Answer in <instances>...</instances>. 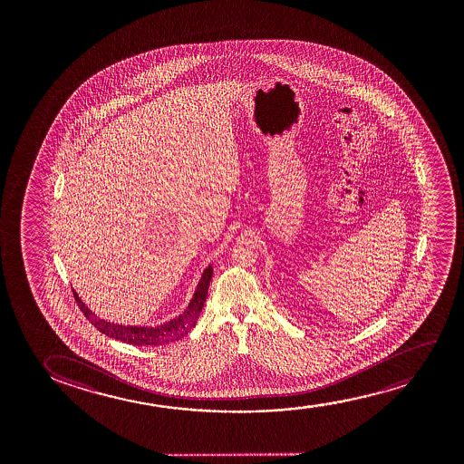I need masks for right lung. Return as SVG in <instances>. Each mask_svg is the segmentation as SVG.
Segmentation results:
<instances>
[{"mask_svg":"<svg viewBox=\"0 0 464 464\" xmlns=\"http://www.w3.org/2000/svg\"><path fill=\"white\" fill-rule=\"evenodd\" d=\"M212 273H214V269H212V265H209L204 269L203 276L198 282L197 290L193 293L187 309L179 317L172 318L169 322L159 324V326H130V324H111L102 318L96 317L95 314L85 305L82 299L79 298V295L74 290L72 292H74L77 305L82 311L83 315L89 318L90 324H93L96 330L102 331L106 336L121 341V343H131V345H163V343L179 341L180 337L187 336L193 330L199 314L203 311Z\"/></svg>","mask_w":464,"mask_h":464,"instance_id":"1","label":"right lung"}]
</instances>
